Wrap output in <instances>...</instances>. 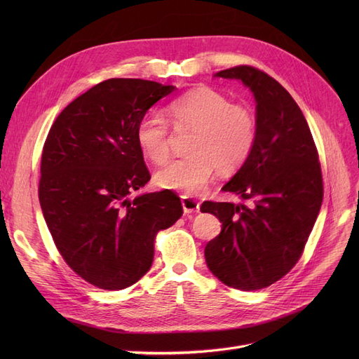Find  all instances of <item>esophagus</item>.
<instances>
[{
    "instance_id": "obj_1",
    "label": "esophagus",
    "mask_w": 359,
    "mask_h": 359,
    "mask_svg": "<svg viewBox=\"0 0 359 359\" xmlns=\"http://www.w3.org/2000/svg\"><path fill=\"white\" fill-rule=\"evenodd\" d=\"M181 203H182V210H184V212H186V214L199 212V208H201L199 201L193 199L190 196H182L181 198Z\"/></svg>"
}]
</instances>
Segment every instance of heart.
Returning a JSON list of instances; mask_svg holds the SVG:
<instances>
[{
    "mask_svg": "<svg viewBox=\"0 0 359 359\" xmlns=\"http://www.w3.org/2000/svg\"><path fill=\"white\" fill-rule=\"evenodd\" d=\"M170 126L182 132L191 130L187 156L172 160L156 173L161 189L194 194L202 190L217 169L232 173L243 168L255 148L257 121L243 104L211 90L196 88L168 106ZM136 144L149 161L161 165L170 154V128L166 119L147 114L136 126Z\"/></svg>",
    "mask_w": 359,
    "mask_h": 359,
    "instance_id": "1",
    "label": "heart"
}]
</instances>
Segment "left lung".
<instances>
[{"label":"left lung","mask_w":359,"mask_h":359,"mask_svg":"<svg viewBox=\"0 0 359 359\" xmlns=\"http://www.w3.org/2000/svg\"><path fill=\"white\" fill-rule=\"evenodd\" d=\"M215 76L240 79L253 91L257 137L245 165L222 189L253 203L201 206L222 222L205 259L226 286L259 290L283 278L302 256L323 199L319 154L306 116L274 78L252 66Z\"/></svg>","instance_id":"left-lung-1"}]
</instances>
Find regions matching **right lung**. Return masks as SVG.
Masks as SVG:
<instances>
[{
    "label": "right lung",
    "instance_id": "add662e5",
    "mask_svg": "<svg viewBox=\"0 0 359 359\" xmlns=\"http://www.w3.org/2000/svg\"><path fill=\"white\" fill-rule=\"evenodd\" d=\"M175 86L107 79L53 121L43 145L39 199L66 264L90 285L121 290L151 268L154 241L182 215L170 190L128 194L151 180L136 126Z\"/></svg>",
    "mask_w": 359,
    "mask_h": 359
}]
</instances>
